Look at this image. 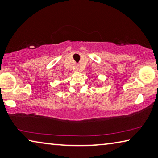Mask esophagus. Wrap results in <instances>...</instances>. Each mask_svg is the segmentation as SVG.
Instances as JSON below:
<instances>
[{"label":"esophagus","instance_id":"esophagus-1","mask_svg":"<svg viewBox=\"0 0 158 158\" xmlns=\"http://www.w3.org/2000/svg\"><path fill=\"white\" fill-rule=\"evenodd\" d=\"M79 64H77L76 65V69H77V71H78V69H79Z\"/></svg>","mask_w":158,"mask_h":158}]
</instances>
